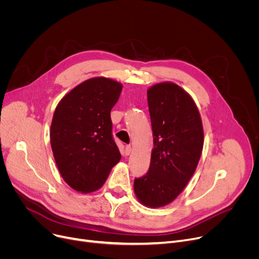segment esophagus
<instances>
[{"mask_svg":"<svg viewBox=\"0 0 259 259\" xmlns=\"http://www.w3.org/2000/svg\"><path fill=\"white\" fill-rule=\"evenodd\" d=\"M131 150H132L131 146H130V145H127L126 148H125V154H126V155H129V154L131 153Z\"/></svg>","mask_w":259,"mask_h":259,"instance_id":"1","label":"esophagus"}]
</instances>
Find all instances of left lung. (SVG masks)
Instances as JSON below:
<instances>
[{"mask_svg":"<svg viewBox=\"0 0 259 259\" xmlns=\"http://www.w3.org/2000/svg\"><path fill=\"white\" fill-rule=\"evenodd\" d=\"M153 132L150 167L134 180V192L145 206L158 208L178 197L192 178L203 146V130L192 98L173 83L147 91Z\"/></svg>","mask_w":259,"mask_h":259,"instance_id":"8db88e82","label":"left lung"}]
</instances>
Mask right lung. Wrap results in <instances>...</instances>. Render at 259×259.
<instances>
[{
    "label": "right lung",
    "mask_w": 259,
    "mask_h": 259,
    "mask_svg": "<svg viewBox=\"0 0 259 259\" xmlns=\"http://www.w3.org/2000/svg\"><path fill=\"white\" fill-rule=\"evenodd\" d=\"M121 89L111 78H90L67 93L56 108L51 149L62 178L76 191H97L120 159L110 111Z\"/></svg>",
    "instance_id": "right-lung-1"
}]
</instances>
